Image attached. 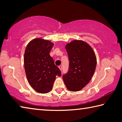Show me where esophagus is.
Returning a JSON list of instances; mask_svg holds the SVG:
<instances>
[{"mask_svg":"<svg viewBox=\"0 0 122 122\" xmlns=\"http://www.w3.org/2000/svg\"><path fill=\"white\" fill-rule=\"evenodd\" d=\"M59 68L60 69V70L61 71H62V66H59Z\"/></svg>","mask_w":122,"mask_h":122,"instance_id":"34e87169","label":"esophagus"}]
</instances>
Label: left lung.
I'll return each mask as SVG.
<instances>
[{"label": "left lung", "instance_id": "1", "mask_svg": "<svg viewBox=\"0 0 122 122\" xmlns=\"http://www.w3.org/2000/svg\"><path fill=\"white\" fill-rule=\"evenodd\" d=\"M69 60V70L63 75L67 89L81 90L91 80L96 67V55L92 47L83 41L73 40L66 45Z\"/></svg>", "mask_w": 122, "mask_h": 122}]
</instances>
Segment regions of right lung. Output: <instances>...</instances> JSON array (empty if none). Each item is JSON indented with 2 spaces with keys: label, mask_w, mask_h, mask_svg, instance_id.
<instances>
[{
  "label": "right lung",
  "mask_w": 122,
  "mask_h": 122,
  "mask_svg": "<svg viewBox=\"0 0 122 122\" xmlns=\"http://www.w3.org/2000/svg\"><path fill=\"white\" fill-rule=\"evenodd\" d=\"M54 44L48 40L37 38L26 47L24 63L27 80L35 91L46 94L52 89L56 76H61L50 52Z\"/></svg>",
  "instance_id": "right-lung-1"
}]
</instances>
